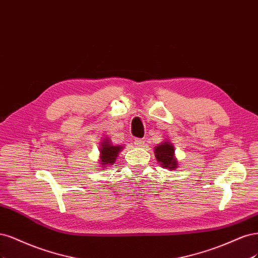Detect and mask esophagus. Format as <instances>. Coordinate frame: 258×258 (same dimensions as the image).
I'll list each match as a JSON object with an SVG mask.
<instances>
[{"instance_id":"obj_1","label":"esophagus","mask_w":258,"mask_h":258,"mask_svg":"<svg viewBox=\"0 0 258 258\" xmlns=\"http://www.w3.org/2000/svg\"><path fill=\"white\" fill-rule=\"evenodd\" d=\"M134 145H135L136 147L140 148V147H143V146L145 145V141H144V140H141V139H139V138H136V139L134 140Z\"/></svg>"}]
</instances>
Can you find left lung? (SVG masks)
I'll return each mask as SVG.
<instances>
[{
	"label": "left lung",
	"instance_id": "8db88e82",
	"mask_svg": "<svg viewBox=\"0 0 258 258\" xmlns=\"http://www.w3.org/2000/svg\"><path fill=\"white\" fill-rule=\"evenodd\" d=\"M154 153L157 162H160L162 167L170 170L178 167V162L174 157V148L169 141H164L161 145L154 148Z\"/></svg>",
	"mask_w": 258,
	"mask_h": 258
}]
</instances>
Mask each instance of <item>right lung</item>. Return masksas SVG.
<instances>
[{
  "instance_id": "add662e5",
  "label": "right lung",
  "mask_w": 258,
  "mask_h": 258,
  "mask_svg": "<svg viewBox=\"0 0 258 258\" xmlns=\"http://www.w3.org/2000/svg\"><path fill=\"white\" fill-rule=\"evenodd\" d=\"M122 149V146H113L108 138L102 140L101 149H99V151H101V160H99V162L103 165L102 167L114 164L115 159L118 157V154Z\"/></svg>"
}]
</instances>
